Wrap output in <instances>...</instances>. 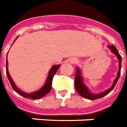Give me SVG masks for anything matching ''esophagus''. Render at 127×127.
<instances>
[{"label": "esophagus", "mask_w": 127, "mask_h": 127, "mask_svg": "<svg viewBox=\"0 0 127 127\" xmlns=\"http://www.w3.org/2000/svg\"><path fill=\"white\" fill-rule=\"evenodd\" d=\"M76 61H77V60H75V59H72L71 62H72L73 63H76Z\"/></svg>", "instance_id": "34e87169"}]
</instances>
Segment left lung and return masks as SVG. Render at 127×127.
<instances>
[{
	"label": "left lung",
	"instance_id": "left-lung-1",
	"mask_svg": "<svg viewBox=\"0 0 127 127\" xmlns=\"http://www.w3.org/2000/svg\"><path fill=\"white\" fill-rule=\"evenodd\" d=\"M109 48L110 49L112 52L113 54H116V56H117V58L119 59V69L117 73V77L114 81V83L111 86L110 88H109L108 90H107L106 92H104L99 93V94H93V93L90 92V90H88L86 86L83 83V79L82 77V73L81 72V70L77 67H76V75L75 77V87L76 91L81 96L85 97L86 99H89L90 100H94V99H98V98H102V97H104L105 95H106L107 94H108L109 93L111 92L112 90H113L114 87H115L116 83L119 80L120 75H121V62H122V58L121 56L119 54V52H118L116 48L113 45H110V46H108Z\"/></svg>",
	"mask_w": 127,
	"mask_h": 127
}]
</instances>
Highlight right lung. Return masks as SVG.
<instances>
[{
    "label": "right lung",
    "instance_id": "1",
    "mask_svg": "<svg viewBox=\"0 0 127 127\" xmlns=\"http://www.w3.org/2000/svg\"><path fill=\"white\" fill-rule=\"evenodd\" d=\"M17 39V38H16ZM15 42V41H14ZM60 67V65L58 64V65H54V66L52 67V68L50 69L49 73H48V76L47 77V79L46 81V83H45L43 87L40 89V90L37 91V92H35L33 93H25L23 91H21L19 89L18 87L16 86V85L14 83L12 79V78L9 75V73L8 71V62H7V56H6V75L8 77V79L9 81H10V83H11V87H13L16 92L19 94V95H21V96H23L24 97H26V98H30V99H39V98H41L43 96H44L47 94H48L50 92V91L51 90L52 88V79H53V77H54V75H55V73H56V71H58V69Z\"/></svg>",
    "mask_w": 127,
    "mask_h": 127
}]
</instances>
